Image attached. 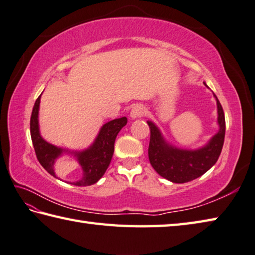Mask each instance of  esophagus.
I'll return each mask as SVG.
<instances>
[{
	"mask_svg": "<svg viewBox=\"0 0 255 255\" xmlns=\"http://www.w3.org/2000/svg\"><path fill=\"white\" fill-rule=\"evenodd\" d=\"M144 114H146V108H144V106H142L141 104H137V105H134V106L131 108L130 117L132 119L140 118V117L143 116Z\"/></svg>",
	"mask_w": 255,
	"mask_h": 255,
	"instance_id": "esophagus-1",
	"label": "esophagus"
}]
</instances>
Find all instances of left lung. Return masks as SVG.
<instances>
[{"label": "left lung", "instance_id": "1", "mask_svg": "<svg viewBox=\"0 0 255 255\" xmlns=\"http://www.w3.org/2000/svg\"><path fill=\"white\" fill-rule=\"evenodd\" d=\"M213 96L217 99L218 124L220 129L206 146L197 150H186L171 146L164 140L156 125L148 122V126L150 128V141L148 148L149 161L154 170L167 180L174 183L194 180L206 173L217 162L226 136V118L220 102L216 95L213 94Z\"/></svg>", "mask_w": 255, "mask_h": 255}]
</instances>
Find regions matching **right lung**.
Instances as JSON below:
<instances>
[{"label": "right lung", "instance_id": "obj_1", "mask_svg": "<svg viewBox=\"0 0 255 255\" xmlns=\"http://www.w3.org/2000/svg\"><path fill=\"white\" fill-rule=\"evenodd\" d=\"M41 96H38L36 102L34 104L31 123V137L34 146L35 153H36L37 160L42 164V167L53 177H56L54 172V163L55 160L61 156L64 151L62 148L48 143L39 134L38 128V109ZM127 124V118L122 117L114 119V121L105 124L101 128L97 138L95 139L94 143L86 150L75 151L74 156L77 158V160L83 169V176L79 180L72 182L74 186L86 187L91 184L96 183L101 179L104 173L106 172L109 163L112 161L114 154V144L118 132L121 129Z\"/></svg>", "mask_w": 255, "mask_h": 255}]
</instances>
